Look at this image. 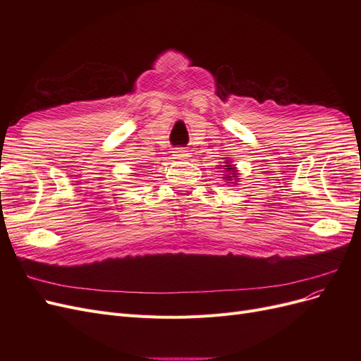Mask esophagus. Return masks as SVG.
Here are the masks:
<instances>
[{"label": "esophagus", "mask_w": 361, "mask_h": 361, "mask_svg": "<svg viewBox=\"0 0 361 361\" xmlns=\"http://www.w3.org/2000/svg\"><path fill=\"white\" fill-rule=\"evenodd\" d=\"M173 157L176 159H188L190 154H188V150H185V149H176L173 152Z\"/></svg>", "instance_id": "1"}]
</instances>
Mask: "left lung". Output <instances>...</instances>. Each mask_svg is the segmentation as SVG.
I'll return each instance as SVG.
<instances>
[{"label":"left lung","instance_id":"1","mask_svg":"<svg viewBox=\"0 0 361 361\" xmlns=\"http://www.w3.org/2000/svg\"><path fill=\"white\" fill-rule=\"evenodd\" d=\"M224 169H226V174H224V179H228V180H231L232 179V176H231V174H235V167L233 166H223Z\"/></svg>","mask_w":361,"mask_h":361}]
</instances>
